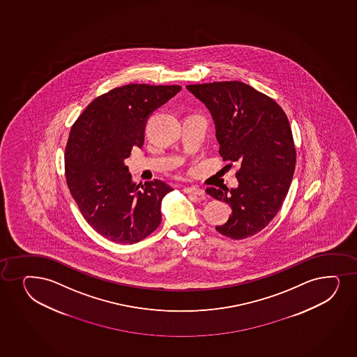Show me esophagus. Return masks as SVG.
<instances>
[{
  "mask_svg": "<svg viewBox=\"0 0 357 357\" xmlns=\"http://www.w3.org/2000/svg\"><path fill=\"white\" fill-rule=\"evenodd\" d=\"M183 192L189 195H195V197H202L205 194L202 189L197 188V187H185Z\"/></svg>",
  "mask_w": 357,
  "mask_h": 357,
  "instance_id": "1",
  "label": "esophagus"
}]
</instances>
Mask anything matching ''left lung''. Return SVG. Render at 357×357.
Segmentation results:
<instances>
[{
    "label": "left lung",
    "instance_id": "1",
    "mask_svg": "<svg viewBox=\"0 0 357 357\" xmlns=\"http://www.w3.org/2000/svg\"><path fill=\"white\" fill-rule=\"evenodd\" d=\"M213 118L219 153L239 162L236 188L206 189L232 209L219 234L244 239L259 234L274 219L294 174V142L282 108L273 98L239 81L185 86Z\"/></svg>",
    "mask_w": 357,
    "mask_h": 357
}]
</instances>
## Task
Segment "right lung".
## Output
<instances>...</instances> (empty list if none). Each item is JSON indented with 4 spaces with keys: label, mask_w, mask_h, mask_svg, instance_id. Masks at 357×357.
<instances>
[{
    "label": "right lung",
    "mask_w": 357,
    "mask_h": 357,
    "mask_svg": "<svg viewBox=\"0 0 357 357\" xmlns=\"http://www.w3.org/2000/svg\"><path fill=\"white\" fill-rule=\"evenodd\" d=\"M180 91L135 83L115 88L88 105L71 128L66 183L88 224L112 242L133 244L160 226L172 187L160 180L135 185L125 160L133 146H143L149 116Z\"/></svg>",
    "instance_id": "obj_1"
}]
</instances>
